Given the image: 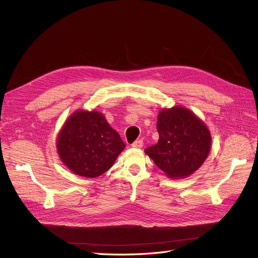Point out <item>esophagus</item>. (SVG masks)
Segmentation results:
<instances>
[{
	"mask_svg": "<svg viewBox=\"0 0 258 258\" xmlns=\"http://www.w3.org/2000/svg\"><path fill=\"white\" fill-rule=\"evenodd\" d=\"M132 147H135V148L143 147V141H142V140H137V141L132 143Z\"/></svg>",
	"mask_w": 258,
	"mask_h": 258,
	"instance_id": "34e87169",
	"label": "esophagus"
}]
</instances>
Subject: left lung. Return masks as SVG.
<instances>
[{"label": "left lung", "instance_id": "1", "mask_svg": "<svg viewBox=\"0 0 258 258\" xmlns=\"http://www.w3.org/2000/svg\"><path fill=\"white\" fill-rule=\"evenodd\" d=\"M158 143L144 151L170 178H185L208 158L210 130L198 116L184 106L162 108L157 117Z\"/></svg>", "mask_w": 258, "mask_h": 258}]
</instances>
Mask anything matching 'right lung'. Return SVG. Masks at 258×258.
I'll list each match as a JSON object with an SVG mask.
<instances>
[{"label":"right lung","mask_w":258,"mask_h":258,"mask_svg":"<svg viewBox=\"0 0 258 258\" xmlns=\"http://www.w3.org/2000/svg\"><path fill=\"white\" fill-rule=\"evenodd\" d=\"M56 146L69 170L93 178L112 168L126 144L102 113L77 110L59 131Z\"/></svg>","instance_id":"add662e5"}]
</instances>
